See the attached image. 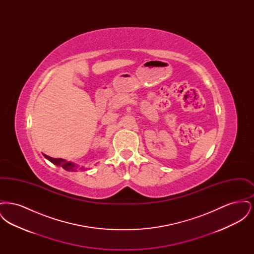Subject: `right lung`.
<instances>
[{"mask_svg":"<svg viewBox=\"0 0 254 254\" xmlns=\"http://www.w3.org/2000/svg\"><path fill=\"white\" fill-rule=\"evenodd\" d=\"M44 156L47 158L48 160H49L51 163H53L54 165L61 166L63 169H65V170L77 171V166H75L71 162H66L64 159H62V158L49 157V156L46 155V154H44ZM80 169H83L84 168H80Z\"/></svg>","mask_w":254,"mask_h":254,"instance_id":"obj_1","label":"right lung"}]
</instances>
